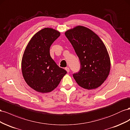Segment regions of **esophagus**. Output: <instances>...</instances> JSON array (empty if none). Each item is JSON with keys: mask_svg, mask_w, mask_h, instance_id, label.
Returning <instances> with one entry per match:
<instances>
[{"mask_svg": "<svg viewBox=\"0 0 130 130\" xmlns=\"http://www.w3.org/2000/svg\"><path fill=\"white\" fill-rule=\"evenodd\" d=\"M65 70H66V71H67L68 72H70V69L69 68H65Z\"/></svg>", "mask_w": 130, "mask_h": 130, "instance_id": "esophagus-1", "label": "esophagus"}]
</instances>
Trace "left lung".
Returning a JSON list of instances; mask_svg holds the SVG:
<instances>
[{"instance_id": "1", "label": "left lung", "mask_w": 130, "mask_h": 130, "mask_svg": "<svg viewBox=\"0 0 130 130\" xmlns=\"http://www.w3.org/2000/svg\"><path fill=\"white\" fill-rule=\"evenodd\" d=\"M65 35L80 62L79 72L73 75L77 84L88 90L101 86L110 70V57L104 43L93 31L84 26L69 29Z\"/></svg>"}]
</instances>
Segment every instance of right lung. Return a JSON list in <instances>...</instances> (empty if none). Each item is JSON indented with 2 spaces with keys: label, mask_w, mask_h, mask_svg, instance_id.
Returning <instances> with one entry per match:
<instances>
[{
  "label": "right lung",
  "mask_w": 130,
  "mask_h": 130,
  "mask_svg": "<svg viewBox=\"0 0 130 130\" xmlns=\"http://www.w3.org/2000/svg\"><path fill=\"white\" fill-rule=\"evenodd\" d=\"M60 35L54 29L45 28L37 32L29 41L22 59L23 77L35 91L47 93L54 90L67 72L59 68L51 58V44Z\"/></svg>",
  "instance_id": "add662e5"
}]
</instances>
